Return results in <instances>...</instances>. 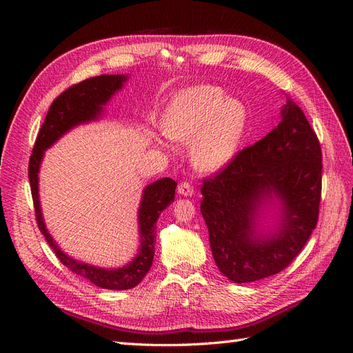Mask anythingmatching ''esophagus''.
<instances>
[{"label":"esophagus","mask_w":353,"mask_h":353,"mask_svg":"<svg viewBox=\"0 0 353 353\" xmlns=\"http://www.w3.org/2000/svg\"><path fill=\"white\" fill-rule=\"evenodd\" d=\"M178 193L181 196H184V197H191L194 194V188H193V185L188 184V183H181L178 185Z\"/></svg>","instance_id":"1"}]
</instances>
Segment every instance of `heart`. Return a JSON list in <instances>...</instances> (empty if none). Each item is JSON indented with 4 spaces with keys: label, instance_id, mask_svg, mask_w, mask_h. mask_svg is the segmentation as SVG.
Segmentation results:
<instances>
[{
    "label": "heart",
    "instance_id": "1",
    "mask_svg": "<svg viewBox=\"0 0 353 353\" xmlns=\"http://www.w3.org/2000/svg\"><path fill=\"white\" fill-rule=\"evenodd\" d=\"M248 125V109L216 85H194L178 91L162 114L163 134L188 144L193 165L205 172L225 166L236 154ZM160 145L165 143L159 141Z\"/></svg>",
    "mask_w": 353,
    "mask_h": 353
}]
</instances>
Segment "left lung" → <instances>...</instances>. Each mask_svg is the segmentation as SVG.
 <instances>
[{"label": "left lung", "instance_id": "obj_1", "mask_svg": "<svg viewBox=\"0 0 353 353\" xmlns=\"http://www.w3.org/2000/svg\"><path fill=\"white\" fill-rule=\"evenodd\" d=\"M321 172L318 138L285 97L275 130L203 181L200 212L222 275L258 281L296 258L316 227Z\"/></svg>", "mask_w": 353, "mask_h": 353}]
</instances>
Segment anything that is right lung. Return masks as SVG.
Segmentation results:
<instances>
[{"label":"right lung","mask_w":353,"mask_h":353,"mask_svg":"<svg viewBox=\"0 0 353 353\" xmlns=\"http://www.w3.org/2000/svg\"><path fill=\"white\" fill-rule=\"evenodd\" d=\"M128 79H130L128 74H101V77L85 79L60 94L52 101L46 116L29 160V183L38 227L44 234L50 248L54 250L60 262L66 265L72 272L81 275L82 279L91 281L94 285L108 288V290H130L140 284L147 272L150 271L154 258L156 222L160 213L174 201L176 183L170 178H162L148 184L143 190L140 208H138L140 248H138L137 254L132 261L119 268H103V266H95L72 258L65 253V250H61L56 240L52 239L41 210L39 170L46 152L63 135H66L79 125L101 119L105 104L112 100L117 91L123 88Z\"/></svg>","instance_id":"1"}]
</instances>
